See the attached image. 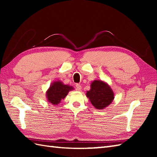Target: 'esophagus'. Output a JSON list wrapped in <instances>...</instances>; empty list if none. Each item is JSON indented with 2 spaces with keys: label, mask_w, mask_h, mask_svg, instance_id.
Segmentation results:
<instances>
[{
  "label": "esophagus",
  "mask_w": 157,
  "mask_h": 157,
  "mask_svg": "<svg viewBox=\"0 0 157 157\" xmlns=\"http://www.w3.org/2000/svg\"><path fill=\"white\" fill-rule=\"evenodd\" d=\"M75 89L77 90H78V91H80L81 90H82V86L80 85V84H76V86H75Z\"/></svg>",
  "instance_id": "obj_1"
}]
</instances>
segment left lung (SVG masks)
I'll list each match as a JSON object with an SVG mask.
<instances>
[{
  "instance_id": "obj_1",
  "label": "left lung",
  "mask_w": 157,
  "mask_h": 157,
  "mask_svg": "<svg viewBox=\"0 0 157 157\" xmlns=\"http://www.w3.org/2000/svg\"><path fill=\"white\" fill-rule=\"evenodd\" d=\"M96 109H104L111 104L115 96L110 86L102 80H94L86 94Z\"/></svg>"
}]
</instances>
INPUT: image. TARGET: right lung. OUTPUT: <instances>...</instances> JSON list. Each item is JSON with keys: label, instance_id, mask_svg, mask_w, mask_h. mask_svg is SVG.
Returning a JSON list of instances; mask_svg holds the SVG:
<instances>
[{"label": "right lung", "instance_id": "1", "mask_svg": "<svg viewBox=\"0 0 157 157\" xmlns=\"http://www.w3.org/2000/svg\"><path fill=\"white\" fill-rule=\"evenodd\" d=\"M74 89L73 86L65 85L63 82L55 81L52 82L49 88L46 92V97L47 101L52 105H58L61 102V100L64 99L68 94L69 91Z\"/></svg>", "mask_w": 157, "mask_h": 157}]
</instances>
